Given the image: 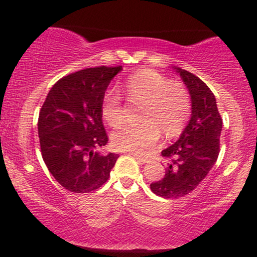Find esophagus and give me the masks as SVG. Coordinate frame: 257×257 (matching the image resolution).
<instances>
[{
  "mask_svg": "<svg viewBox=\"0 0 257 257\" xmlns=\"http://www.w3.org/2000/svg\"><path fill=\"white\" fill-rule=\"evenodd\" d=\"M132 155L134 156V157L137 158L138 161L140 162V163H149V162H150V158H147V157H141V156L135 155V153H132Z\"/></svg>",
  "mask_w": 257,
  "mask_h": 257,
  "instance_id": "obj_1",
  "label": "esophagus"
}]
</instances>
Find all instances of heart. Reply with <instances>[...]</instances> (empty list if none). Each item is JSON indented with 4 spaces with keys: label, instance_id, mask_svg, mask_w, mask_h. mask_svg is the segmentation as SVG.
Wrapping results in <instances>:
<instances>
[{
    "label": "heart",
    "instance_id": "obj_1",
    "mask_svg": "<svg viewBox=\"0 0 257 257\" xmlns=\"http://www.w3.org/2000/svg\"><path fill=\"white\" fill-rule=\"evenodd\" d=\"M128 102H140L138 119L140 122L120 126L111 135L116 149L138 155L149 153L161 138L182 131L191 111V98L181 82L170 81L163 73L144 69L132 75L120 88ZM101 116L110 126H119L124 122L125 110L120 96L114 91H106L100 105Z\"/></svg>",
    "mask_w": 257,
    "mask_h": 257
}]
</instances>
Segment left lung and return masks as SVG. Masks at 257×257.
Returning a JSON list of instances; mask_svg holds the SVG:
<instances>
[{
    "mask_svg": "<svg viewBox=\"0 0 257 257\" xmlns=\"http://www.w3.org/2000/svg\"><path fill=\"white\" fill-rule=\"evenodd\" d=\"M178 70L190 90L192 114L179 140L161 152L168 159L166 175L150 187L163 198H179L193 191L210 172L220 152L222 118L213 91L196 75Z\"/></svg>",
    "mask_w": 257,
    "mask_h": 257,
    "instance_id": "8db88e82",
    "label": "left lung"
}]
</instances>
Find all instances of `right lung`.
<instances>
[{
  "label": "right lung",
  "instance_id": "add662e5",
  "mask_svg": "<svg viewBox=\"0 0 257 257\" xmlns=\"http://www.w3.org/2000/svg\"><path fill=\"white\" fill-rule=\"evenodd\" d=\"M122 66H96L70 73L49 90L38 116L42 158L65 190L89 193L110 178L117 153L96 151L107 144L101 99Z\"/></svg>",
  "mask_w": 257,
  "mask_h": 257
}]
</instances>
